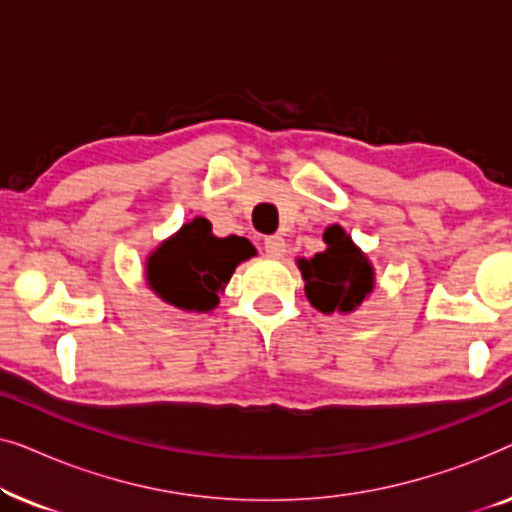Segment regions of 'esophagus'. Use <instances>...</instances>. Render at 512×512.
I'll return each mask as SVG.
<instances>
[{
	"mask_svg": "<svg viewBox=\"0 0 512 512\" xmlns=\"http://www.w3.org/2000/svg\"><path fill=\"white\" fill-rule=\"evenodd\" d=\"M265 254L270 258H284L286 254V240L282 235H270L265 237Z\"/></svg>",
	"mask_w": 512,
	"mask_h": 512,
	"instance_id": "obj_1",
	"label": "esophagus"
}]
</instances>
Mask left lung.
Wrapping results in <instances>:
<instances>
[{
    "mask_svg": "<svg viewBox=\"0 0 512 512\" xmlns=\"http://www.w3.org/2000/svg\"><path fill=\"white\" fill-rule=\"evenodd\" d=\"M324 242L326 249L317 256L296 261L305 296L321 314H349L373 293L375 268L338 223L324 230Z\"/></svg>",
    "mask_w": 512,
    "mask_h": 512,
    "instance_id": "obj_1",
    "label": "left lung"
}]
</instances>
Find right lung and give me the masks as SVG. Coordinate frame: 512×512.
Here are the masks:
<instances>
[{
  "instance_id": "obj_1",
  "label": "right lung",
  "mask_w": 512,
  "mask_h": 512,
  "mask_svg": "<svg viewBox=\"0 0 512 512\" xmlns=\"http://www.w3.org/2000/svg\"><path fill=\"white\" fill-rule=\"evenodd\" d=\"M256 254L244 237H216L212 223L195 216L146 258V284L163 303L184 312H212L233 272Z\"/></svg>"
}]
</instances>
